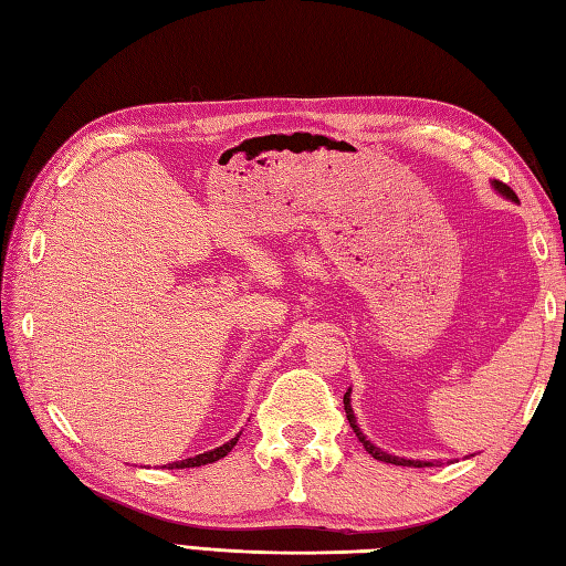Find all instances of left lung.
<instances>
[{
    "label": "left lung",
    "mask_w": 566,
    "mask_h": 566,
    "mask_svg": "<svg viewBox=\"0 0 566 566\" xmlns=\"http://www.w3.org/2000/svg\"><path fill=\"white\" fill-rule=\"evenodd\" d=\"M491 187H494L499 195H503L506 199H511V201H518V197H515V191L509 187V185H503V182H499V179H494V182H491ZM343 403H345V413H347V420H350V428L355 430V436H357V440L365 444V450L375 457V460H379V462H387V464H399V467H432V462H420V460H403V457H396V454H389V452H384V450H379L377 444H371L367 438H365V432L359 430V426H357V420H355V413H353V406H350V389L345 391V396H343Z\"/></svg>",
    "instance_id": "8db88e82"
}]
</instances>
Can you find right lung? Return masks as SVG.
<instances>
[{
	"label": "right lung",
	"instance_id": "1",
	"mask_svg": "<svg viewBox=\"0 0 566 566\" xmlns=\"http://www.w3.org/2000/svg\"><path fill=\"white\" fill-rule=\"evenodd\" d=\"M238 438L240 436H235V438H231L228 440L226 444H221V448H213V450H209V452H203V454H195V457H189V460H179V462H172V464H165L167 469H187V467H201V464H211V462H219L221 457H226L228 452H231L233 448H235V442H238Z\"/></svg>",
	"mask_w": 566,
	"mask_h": 566
}]
</instances>
